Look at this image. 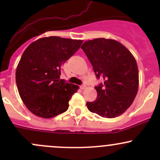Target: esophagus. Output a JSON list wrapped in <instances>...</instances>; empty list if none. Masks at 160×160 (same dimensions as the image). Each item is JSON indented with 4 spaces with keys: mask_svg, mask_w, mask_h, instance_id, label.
<instances>
[{
    "mask_svg": "<svg viewBox=\"0 0 160 160\" xmlns=\"http://www.w3.org/2000/svg\"><path fill=\"white\" fill-rule=\"evenodd\" d=\"M80 89H82V90H83V89H85V88H87V85H85V84H82L81 86L80 87Z\"/></svg>",
    "mask_w": 160,
    "mask_h": 160,
    "instance_id": "34e87169",
    "label": "esophagus"
}]
</instances>
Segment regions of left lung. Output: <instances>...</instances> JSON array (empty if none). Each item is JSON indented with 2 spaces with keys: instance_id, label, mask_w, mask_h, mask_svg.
<instances>
[{
  "instance_id": "obj_1",
  "label": "left lung",
  "mask_w": 160,
  "mask_h": 160,
  "mask_svg": "<svg viewBox=\"0 0 160 160\" xmlns=\"http://www.w3.org/2000/svg\"><path fill=\"white\" fill-rule=\"evenodd\" d=\"M81 49L98 79L97 99L87 102L88 110L103 118H113L132 105L138 88L136 61L126 47L113 39L100 38L87 41Z\"/></svg>"
}]
</instances>
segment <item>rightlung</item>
Segmentation results:
<instances>
[{"mask_svg":"<svg viewBox=\"0 0 160 160\" xmlns=\"http://www.w3.org/2000/svg\"><path fill=\"white\" fill-rule=\"evenodd\" d=\"M82 42L49 36L33 42L25 50L15 78L19 95L31 112L50 118L68 109L71 97L79 87L60 79L62 65Z\"/></svg>","mask_w":160,"mask_h":160,"instance_id":"right-lung-1","label":"right lung"}]
</instances>
